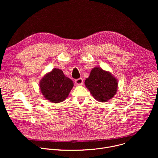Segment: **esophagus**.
<instances>
[{
  "mask_svg": "<svg viewBox=\"0 0 158 158\" xmlns=\"http://www.w3.org/2000/svg\"><path fill=\"white\" fill-rule=\"evenodd\" d=\"M75 83L76 85H81L83 84V79L82 78H79V79H77L75 81Z\"/></svg>",
  "mask_w": 158,
  "mask_h": 158,
  "instance_id": "34e87169",
  "label": "esophagus"
}]
</instances>
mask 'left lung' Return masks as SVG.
Segmentation results:
<instances>
[{"label": "left lung", "instance_id": "obj_1", "mask_svg": "<svg viewBox=\"0 0 158 158\" xmlns=\"http://www.w3.org/2000/svg\"><path fill=\"white\" fill-rule=\"evenodd\" d=\"M84 83L94 98L101 102H107L113 98L118 88L116 77L100 67H94Z\"/></svg>", "mask_w": 158, "mask_h": 158}]
</instances>
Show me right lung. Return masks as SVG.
Here are the masks:
<instances>
[{
  "label": "right lung",
  "instance_id": "obj_1",
  "mask_svg": "<svg viewBox=\"0 0 158 158\" xmlns=\"http://www.w3.org/2000/svg\"><path fill=\"white\" fill-rule=\"evenodd\" d=\"M74 86L71 79L61 69L54 68L40 80L39 87L43 96L51 102L59 103L68 97Z\"/></svg>",
  "mask_w": 158,
  "mask_h": 158
}]
</instances>
